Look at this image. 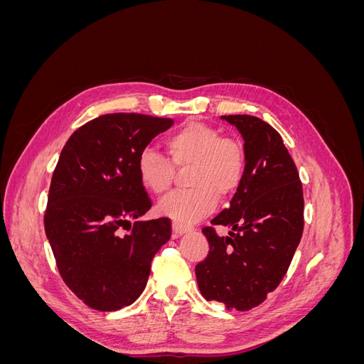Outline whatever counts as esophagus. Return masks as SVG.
<instances>
[{
	"label": "esophagus",
	"mask_w": 364,
	"mask_h": 364,
	"mask_svg": "<svg viewBox=\"0 0 364 364\" xmlns=\"http://www.w3.org/2000/svg\"><path fill=\"white\" fill-rule=\"evenodd\" d=\"M191 228L190 226H183V225H179V223H173V234L174 237H179V235H183L186 232H190Z\"/></svg>",
	"instance_id": "obj_1"
}]
</instances>
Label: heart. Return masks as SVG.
I'll use <instances>...</instances> for the list:
<instances>
[{
  "label": "heart",
  "instance_id": "heart-1",
  "mask_svg": "<svg viewBox=\"0 0 364 364\" xmlns=\"http://www.w3.org/2000/svg\"><path fill=\"white\" fill-rule=\"evenodd\" d=\"M170 161L159 151L146 149L138 158L141 185L153 194H164L174 181V167L191 168V190L173 193L162 199L158 211L181 225H193L211 214L218 205V196L237 193L245 178L246 155L238 141L225 138L218 129L203 123L185 124L165 139Z\"/></svg>",
  "mask_w": 364,
  "mask_h": 364
}]
</instances>
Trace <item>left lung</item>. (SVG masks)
<instances>
[{
  "label": "left lung",
  "mask_w": 364,
  "mask_h": 364,
  "mask_svg": "<svg viewBox=\"0 0 364 364\" xmlns=\"http://www.w3.org/2000/svg\"><path fill=\"white\" fill-rule=\"evenodd\" d=\"M245 139L246 170L230 206L211 220L230 228L218 237L203 228L208 257L196 266L206 301L247 311L278 287L299 246L304 230V194L296 165L281 135L252 115H223Z\"/></svg>",
  "instance_id": "8db88e82"
}]
</instances>
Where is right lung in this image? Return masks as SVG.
<instances>
[{
  "label": "right lung",
  "instance_id": "right-lung-1",
  "mask_svg": "<svg viewBox=\"0 0 364 364\" xmlns=\"http://www.w3.org/2000/svg\"><path fill=\"white\" fill-rule=\"evenodd\" d=\"M171 126V118L106 114L77 129L62 149L43 225L62 279L94 310L134 304L153 257L171 237L168 218L138 220L151 200L136 170L141 151Z\"/></svg>",
  "mask_w": 364,
  "mask_h": 364
}]
</instances>
